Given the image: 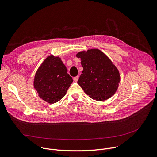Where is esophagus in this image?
Listing matches in <instances>:
<instances>
[{"instance_id":"34e87169","label":"esophagus","mask_w":157,"mask_h":157,"mask_svg":"<svg viewBox=\"0 0 157 157\" xmlns=\"http://www.w3.org/2000/svg\"><path fill=\"white\" fill-rule=\"evenodd\" d=\"M78 79H79V76H76V77H74V78H73L74 81H76V82H77V81H78Z\"/></svg>"}]
</instances>
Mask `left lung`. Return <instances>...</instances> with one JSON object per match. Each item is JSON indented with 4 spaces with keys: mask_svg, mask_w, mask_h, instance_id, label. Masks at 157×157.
I'll list each match as a JSON object with an SVG mask.
<instances>
[{
    "mask_svg": "<svg viewBox=\"0 0 157 157\" xmlns=\"http://www.w3.org/2000/svg\"><path fill=\"white\" fill-rule=\"evenodd\" d=\"M83 68L78 81L84 93L98 101L107 100L117 91L121 81L119 71L112 61L99 49L76 54Z\"/></svg>",
    "mask_w": 157,
    "mask_h": 157,
    "instance_id": "8db88e82",
    "label": "left lung"
}]
</instances>
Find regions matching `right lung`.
Masks as SVG:
<instances>
[{"instance_id":"add662e5","label":"right lung","mask_w":157,"mask_h":157,"mask_svg":"<svg viewBox=\"0 0 157 157\" xmlns=\"http://www.w3.org/2000/svg\"><path fill=\"white\" fill-rule=\"evenodd\" d=\"M73 81L61 58L50 55L38 68L33 86L41 99L54 104L65 96Z\"/></svg>"}]
</instances>
